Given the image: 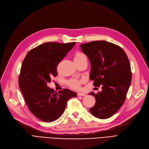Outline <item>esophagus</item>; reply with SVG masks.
I'll list each match as a JSON object with an SVG mask.
<instances>
[{"instance_id":"obj_1","label":"esophagus","mask_w":149,"mask_h":149,"mask_svg":"<svg viewBox=\"0 0 149 149\" xmlns=\"http://www.w3.org/2000/svg\"><path fill=\"white\" fill-rule=\"evenodd\" d=\"M78 96H86V94L84 93H81V92H78V94H77Z\"/></svg>"}]
</instances>
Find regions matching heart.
Returning a JSON list of instances; mask_svg holds the SVG:
<instances>
[{"label":"heart","mask_w":149,"mask_h":149,"mask_svg":"<svg viewBox=\"0 0 149 149\" xmlns=\"http://www.w3.org/2000/svg\"><path fill=\"white\" fill-rule=\"evenodd\" d=\"M84 58H87L85 54H84L83 53H81L80 52H78L74 54V61H80ZM81 83V81L76 79H72L68 81V86L70 87V88L74 89H79L80 88Z\"/></svg>","instance_id":"1"}]
</instances>
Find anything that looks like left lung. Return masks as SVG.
<instances>
[{
    "label": "left lung",
    "mask_w": 149,
    "mask_h": 149,
    "mask_svg": "<svg viewBox=\"0 0 149 149\" xmlns=\"http://www.w3.org/2000/svg\"><path fill=\"white\" fill-rule=\"evenodd\" d=\"M79 47L90 61V79L94 81V86H102L101 92L89 94L96 100L89 111L98 118H109L125 101L132 79L129 59L120 46L105 40L82 44Z\"/></svg>",
    "instance_id": "1"
}]
</instances>
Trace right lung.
<instances>
[{"label": "right lung", "mask_w": 149, "mask_h": 149, "mask_svg": "<svg viewBox=\"0 0 149 149\" xmlns=\"http://www.w3.org/2000/svg\"><path fill=\"white\" fill-rule=\"evenodd\" d=\"M76 42H46L29 51L23 61L18 78L19 89L29 111L44 122L57 120L67 102L77 94L68 89L54 92L47 86L57 75V67Z\"/></svg>", "instance_id": "add662e5"}]
</instances>
